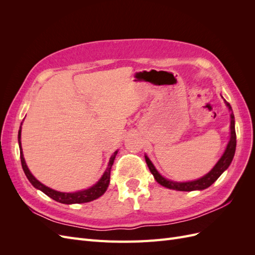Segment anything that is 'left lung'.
I'll return each instance as SVG.
<instances>
[{"label": "left lung", "mask_w": 255, "mask_h": 255, "mask_svg": "<svg viewBox=\"0 0 255 255\" xmlns=\"http://www.w3.org/2000/svg\"><path fill=\"white\" fill-rule=\"evenodd\" d=\"M226 104L229 107V110L232 111V107H231V105L227 101H226ZM230 128H231V133H230L231 136H230V140L228 142L225 153L222 154L221 158L218 160V163L215 165V167L212 169V170L207 174H205L204 176L200 177V179L195 180V181H190V182H174V181L167 180L166 177L160 175V173L156 170V168L154 167V165L152 164V161L149 159V157L144 155L146 165H148L151 173L154 176V179H155L156 182L159 183L161 186L167 187L169 189L180 190V191L202 190V189L210 187L211 185L223 173V171L227 170L230 164L232 163V159L234 157L235 149H236V133H235V120H234L233 112L231 113Z\"/></svg>", "instance_id": "left-lung-1"}]
</instances>
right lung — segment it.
<instances>
[{"label":"right lung","instance_id":"right-lung-1","mask_svg":"<svg viewBox=\"0 0 255 255\" xmlns=\"http://www.w3.org/2000/svg\"><path fill=\"white\" fill-rule=\"evenodd\" d=\"M21 126H22V123H21ZM20 139H21V127L19 128V133H18V141H19L20 158H21V164H22L23 171H24L28 181L32 183V185L35 188L41 190L42 192H44L45 195L49 196L53 200H55V201H57L59 203H64V204L90 202V201H92V200H96L99 197H101L106 191L107 187H109L110 179H111V169H112L115 157H116V155H117L118 151L114 152V154L110 158V163H109V166H107V169L105 170V172L103 173L101 179H100L94 185V186H91L88 189L80 190V191H76V192H60V191L54 190V189L49 188L48 186H45V185L40 183L32 173H30L29 169L26 166L25 159H24V157H23V152H22V148H21V140Z\"/></svg>","mask_w":255,"mask_h":255}]
</instances>
